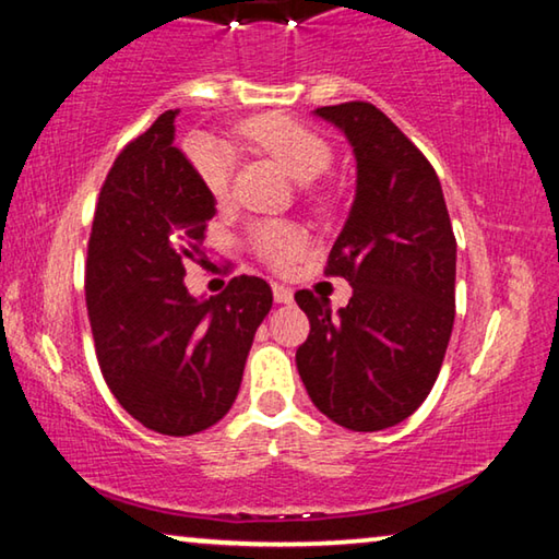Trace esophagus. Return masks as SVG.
Instances as JSON below:
<instances>
[{"instance_id": "esophagus-1", "label": "esophagus", "mask_w": 559, "mask_h": 559, "mask_svg": "<svg viewBox=\"0 0 559 559\" xmlns=\"http://www.w3.org/2000/svg\"><path fill=\"white\" fill-rule=\"evenodd\" d=\"M273 298H276V304H290L294 301V290L288 286H281V283H273Z\"/></svg>"}]
</instances>
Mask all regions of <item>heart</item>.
<instances>
[{
    "mask_svg": "<svg viewBox=\"0 0 559 559\" xmlns=\"http://www.w3.org/2000/svg\"><path fill=\"white\" fill-rule=\"evenodd\" d=\"M238 135L248 145L276 157L283 168L304 182L326 173L333 160V150L319 132L286 115L255 118L246 122ZM188 157L207 193L215 200H226L236 168L230 147L207 135H193L188 140ZM251 246L265 263L283 269L306 251V233L290 223L261 221L251 228Z\"/></svg>",
    "mask_w": 559,
    "mask_h": 559,
    "instance_id": "b5f03b06",
    "label": "heart"
}]
</instances>
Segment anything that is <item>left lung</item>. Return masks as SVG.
Here are the masks:
<instances>
[{
	"mask_svg": "<svg viewBox=\"0 0 559 559\" xmlns=\"http://www.w3.org/2000/svg\"><path fill=\"white\" fill-rule=\"evenodd\" d=\"M356 155V198L326 263L352 283L346 308L298 290L311 323L296 366L316 404L352 431L419 409L454 326L456 238L431 163L371 103L319 107Z\"/></svg>",
	"mask_w": 559,
	"mask_h": 559,
	"instance_id": "1",
	"label": "left lung"
}]
</instances>
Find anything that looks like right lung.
I'll return each mask as SVG.
<instances>
[{"label":"right lung","mask_w":559,"mask_h":559,"mask_svg":"<svg viewBox=\"0 0 559 559\" xmlns=\"http://www.w3.org/2000/svg\"><path fill=\"white\" fill-rule=\"evenodd\" d=\"M175 115L163 112L107 173L85 298L99 371L122 409L157 435L190 437L236 402L273 294L255 276L230 278L211 298L188 294L186 265L207 263L215 198L173 145Z\"/></svg>","instance_id":"1"}]
</instances>
